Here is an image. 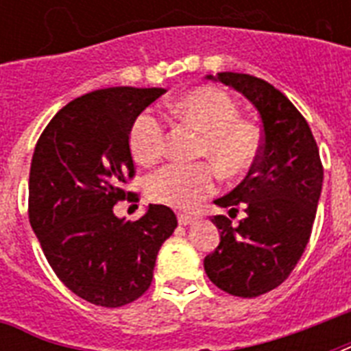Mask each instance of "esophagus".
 I'll return each instance as SVG.
<instances>
[{"mask_svg":"<svg viewBox=\"0 0 351 351\" xmlns=\"http://www.w3.org/2000/svg\"><path fill=\"white\" fill-rule=\"evenodd\" d=\"M197 220H198V215H191V213L178 215V224H182V226H191V224H195Z\"/></svg>","mask_w":351,"mask_h":351,"instance_id":"1","label":"esophagus"}]
</instances>
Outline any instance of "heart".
I'll return each instance as SVG.
<instances>
[{
	"mask_svg": "<svg viewBox=\"0 0 351 351\" xmlns=\"http://www.w3.org/2000/svg\"><path fill=\"white\" fill-rule=\"evenodd\" d=\"M176 120L200 131L197 158H208L220 175L237 178L255 165L261 153V138L253 125L237 120L234 101L215 87H198L171 101ZM164 123L153 112H142L132 121L129 149L138 164L149 165L164 153ZM215 187V169L210 164H169L149 176L147 197L156 204L187 209Z\"/></svg>",
	"mask_w": 351,
	"mask_h": 351,
	"instance_id": "b5f03b06",
	"label": "heart"
}]
</instances>
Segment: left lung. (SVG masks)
Returning <instances> with one entry per match:
<instances>
[{
  "instance_id": "8db88e82",
  "label": "left lung",
  "mask_w": 351,
  "mask_h": 351,
  "mask_svg": "<svg viewBox=\"0 0 351 351\" xmlns=\"http://www.w3.org/2000/svg\"><path fill=\"white\" fill-rule=\"evenodd\" d=\"M244 96L262 121V145L247 176L215 200L230 215L244 209L237 226L215 217L220 244L204 258L217 288L234 297H258L289 277L310 240L322 191V164L308 121L264 80L240 73L208 74Z\"/></svg>"
}]
</instances>
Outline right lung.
I'll return each mask as SVG.
<instances>
[{"mask_svg": "<svg viewBox=\"0 0 351 351\" xmlns=\"http://www.w3.org/2000/svg\"><path fill=\"white\" fill-rule=\"evenodd\" d=\"M165 89L111 87L56 112L36 143L29 176V220L47 261L73 293L104 308L142 297L156 255L176 228L167 206L151 204L129 222L112 208L131 197L129 131Z\"/></svg>", "mask_w": 351, "mask_h": 351, "instance_id": "obj_1", "label": "right lung"}]
</instances>
